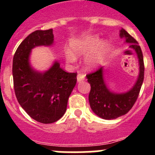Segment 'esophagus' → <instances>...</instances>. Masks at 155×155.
I'll list each match as a JSON object with an SVG mask.
<instances>
[{"instance_id":"1","label":"esophagus","mask_w":155,"mask_h":155,"mask_svg":"<svg viewBox=\"0 0 155 155\" xmlns=\"http://www.w3.org/2000/svg\"><path fill=\"white\" fill-rule=\"evenodd\" d=\"M84 74H78V76H77V81L78 82H81V81H83L84 80Z\"/></svg>"}]
</instances>
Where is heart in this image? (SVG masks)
Segmentation results:
<instances>
[{"label":"heart","mask_w":155,"mask_h":155,"mask_svg":"<svg viewBox=\"0 0 155 155\" xmlns=\"http://www.w3.org/2000/svg\"><path fill=\"white\" fill-rule=\"evenodd\" d=\"M99 39L97 36L87 35L78 39H74L70 44L71 53H66V60L68 62L75 61L74 56L84 55L88 53L85 60L87 65L91 68L102 61L107 50V43L101 42L98 44Z\"/></svg>","instance_id":"b5f03b06"}]
</instances>
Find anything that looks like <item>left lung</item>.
Here are the masks:
<instances>
[{
  "label": "left lung",
  "instance_id": "left-lung-1",
  "mask_svg": "<svg viewBox=\"0 0 155 155\" xmlns=\"http://www.w3.org/2000/svg\"><path fill=\"white\" fill-rule=\"evenodd\" d=\"M120 35L121 38H125L126 42L131 43L130 47L133 48L137 54L140 73L136 84L131 90L123 94H116L108 89L104 81L102 68L86 75L91 85L88 96L90 106L97 116L104 120H113L127 114L136 102L143 81L144 64L140 46L138 45L137 41L126 30L122 28Z\"/></svg>",
  "mask_w": 155,
  "mask_h": 155
}]
</instances>
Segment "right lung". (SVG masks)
I'll use <instances>...</instances> for the list:
<instances>
[{
    "instance_id": "obj_1",
    "label": "right lung",
    "mask_w": 155,
    "mask_h": 155,
    "mask_svg": "<svg viewBox=\"0 0 155 155\" xmlns=\"http://www.w3.org/2000/svg\"><path fill=\"white\" fill-rule=\"evenodd\" d=\"M53 43V29L36 30L21 42L14 55L12 74L18 102L30 117L53 124L64 116L68 101L77 82V73H68L56 61L40 73L31 68V49Z\"/></svg>"
}]
</instances>
